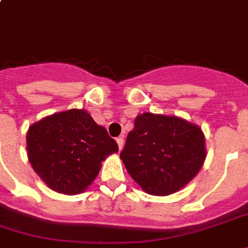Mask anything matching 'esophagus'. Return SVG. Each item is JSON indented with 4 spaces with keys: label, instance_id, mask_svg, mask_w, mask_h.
I'll return each instance as SVG.
<instances>
[{
    "label": "esophagus",
    "instance_id": "obj_1",
    "mask_svg": "<svg viewBox=\"0 0 248 248\" xmlns=\"http://www.w3.org/2000/svg\"><path fill=\"white\" fill-rule=\"evenodd\" d=\"M117 144H118V148H120V151L124 148V136H118L117 138Z\"/></svg>",
    "mask_w": 248,
    "mask_h": 248
}]
</instances>
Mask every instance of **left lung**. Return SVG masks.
Masks as SVG:
<instances>
[{
    "mask_svg": "<svg viewBox=\"0 0 248 248\" xmlns=\"http://www.w3.org/2000/svg\"><path fill=\"white\" fill-rule=\"evenodd\" d=\"M120 157L144 192L169 196L200 172L206 158L203 132L180 117L143 113Z\"/></svg>",
    "mask_w": 248,
    "mask_h": 248,
    "instance_id": "obj_1",
    "label": "left lung"
}]
</instances>
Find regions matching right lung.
Returning a JSON list of instances; mask_svg holds the SVG:
<instances>
[{
  "instance_id": "add662e5",
  "label": "right lung",
  "mask_w": 248,
  "mask_h": 248,
  "mask_svg": "<svg viewBox=\"0 0 248 248\" xmlns=\"http://www.w3.org/2000/svg\"><path fill=\"white\" fill-rule=\"evenodd\" d=\"M28 159L48 188L78 194L100 171L101 162L118 152L116 140L83 109H69L29 126Z\"/></svg>"
}]
</instances>
